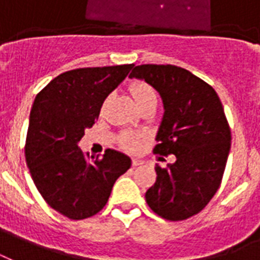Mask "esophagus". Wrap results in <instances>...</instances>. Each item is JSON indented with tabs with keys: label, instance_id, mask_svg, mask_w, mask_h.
Masks as SVG:
<instances>
[{
	"label": "esophagus",
	"instance_id": "esophagus-1",
	"mask_svg": "<svg viewBox=\"0 0 260 260\" xmlns=\"http://www.w3.org/2000/svg\"><path fill=\"white\" fill-rule=\"evenodd\" d=\"M141 165H144V160L137 159V157H134V159H132V166H133V167H137V166H141Z\"/></svg>",
	"mask_w": 260,
	"mask_h": 260
}]
</instances>
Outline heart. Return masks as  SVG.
<instances>
[{
	"mask_svg": "<svg viewBox=\"0 0 260 260\" xmlns=\"http://www.w3.org/2000/svg\"><path fill=\"white\" fill-rule=\"evenodd\" d=\"M130 93L133 94L134 100H136V103H137L140 108L145 107L149 103H157V91H156L153 86L149 85L145 81L132 82L130 83ZM107 104H108V99H105L103 105H101L103 111L105 109ZM142 141H144V137H142L141 134H137V133L124 132L118 137V142L120 148H123V149H126L128 152L137 151L138 148L141 146Z\"/></svg>",
	"mask_w": 260,
	"mask_h": 260,
	"instance_id": "heart-1",
	"label": "heart"
}]
</instances>
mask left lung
Listing matches in <instances>:
<instances>
[{"instance_id": "obj_1", "label": "left lung", "mask_w": 260, "mask_h": 260, "mask_svg": "<svg viewBox=\"0 0 260 260\" xmlns=\"http://www.w3.org/2000/svg\"><path fill=\"white\" fill-rule=\"evenodd\" d=\"M130 78L144 79L161 95L165 116L153 153L175 156L173 165L155 167L146 203L165 219H188L210 203L225 173L232 133L222 103L211 85L171 64L136 66Z\"/></svg>"}]
</instances>
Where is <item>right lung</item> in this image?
I'll list each match as a JSON object with an SVG mask.
<instances>
[{"label": "right lung", "instance_id": "add662e5", "mask_svg": "<svg viewBox=\"0 0 260 260\" xmlns=\"http://www.w3.org/2000/svg\"><path fill=\"white\" fill-rule=\"evenodd\" d=\"M133 67L71 70L52 79L35 97L24 146L27 166L45 202L70 219L100 212L115 181L132 166L130 157L112 149L90 159L78 142Z\"/></svg>", "mask_w": 260, "mask_h": 260}]
</instances>
